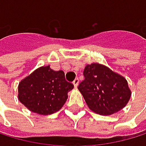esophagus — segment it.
Here are the masks:
<instances>
[{"label":"esophagus","mask_w":146,"mask_h":146,"mask_svg":"<svg viewBox=\"0 0 146 146\" xmlns=\"http://www.w3.org/2000/svg\"><path fill=\"white\" fill-rule=\"evenodd\" d=\"M72 83H74V87H75V88H77V87H78V85H79V79H78V78H76V79L74 80V82H72Z\"/></svg>","instance_id":"obj_1"}]
</instances>
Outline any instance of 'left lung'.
<instances>
[{"label":"left lung","mask_w":146,"mask_h":146,"mask_svg":"<svg viewBox=\"0 0 146 146\" xmlns=\"http://www.w3.org/2000/svg\"><path fill=\"white\" fill-rule=\"evenodd\" d=\"M84 80L78 89L88 108L100 115H109L124 108L131 92L124 77L98 63L87 65Z\"/></svg>","instance_id":"obj_1"}]
</instances>
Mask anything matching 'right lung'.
Listing matches in <instances>:
<instances>
[{"label":"right lung","instance_id":"add662e5","mask_svg":"<svg viewBox=\"0 0 146 146\" xmlns=\"http://www.w3.org/2000/svg\"><path fill=\"white\" fill-rule=\"evenodd\" d=\"M72 88L74 85L66 80L63 71H54L50 66H41L21 80L18 99L34 113L51 115L63 107L67 93Z\"/></svg>","mask_w":146,"mask_h":146}]
</instances>
